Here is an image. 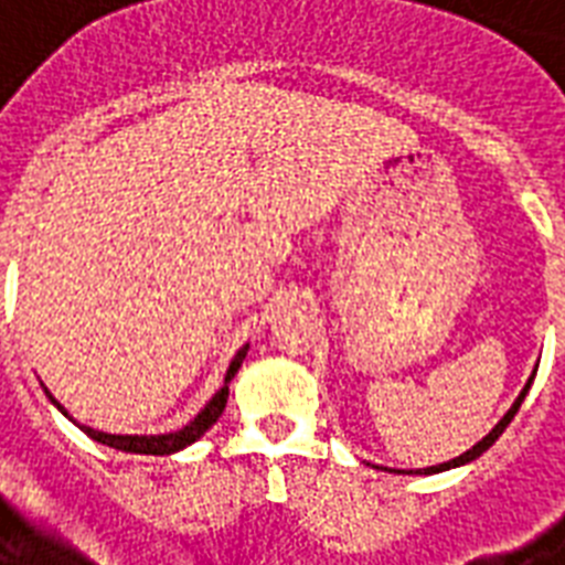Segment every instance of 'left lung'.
Returning a JSON list of instances; mask_svg holds the SVG:
<instances>
[{
  "label": "left lung",
  "mask_w": 565,
  "mask_h": 565,
  "mask_svg": "<svg viewBox=\"0 0 565 565\" xmlns=\"http://www.w3.org/2000/svg\"><path fill=\"white\" fill-rule=\"evenodd\" d=\"M531 384H534V375L527 377L525 390H522V393H519V398H516V402H513V407H510V411L504 413V416H501V422H499V425H495V428H492L490 434H487V437L481 439V443H475V446L469 448V451H463V455H460V457H455V460H448V463L428 466V469H419V472H425V475H434V472H446V469H455V466H466V463H472V460H478V457H481L483 451H487V448H490L492 443H495V439L501 437V434H504V428H508L510 422H513V416H516V411H519V407H522V402H525V395H527V390H531Z\"/></svg>",
  "instance_id": "1"
}]
</instances>
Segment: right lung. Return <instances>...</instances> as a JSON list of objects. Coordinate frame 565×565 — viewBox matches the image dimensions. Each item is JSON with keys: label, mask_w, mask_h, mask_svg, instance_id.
Listing matches in <instances>:
<instances>
[{"label": "right lung", "mask_w": 565, "mask_h": 565, "mask_svg": "<svg viewBox=\"0 0 565 565\" xmlns=\"http://www.w3.org/2000/svg\"><path fill=\"white\" fill-rule=\"evenodd\" d=\"M246 352H248V345H243V349L234 354V361H231L228 372H225V384L220 386V393L213 395L211 402L204 404V411L181 430H170V434H149V437H146V434H105V430L87 428V425H78V428H82L90 439L102 443V446L119 448V451H131V455H175V451H181V448H188L190 443H195V439L202 437L204 430L211 428L213 422L220 419L222 411H225V402H228L231 377L237 375L239 363L246 361ZM49 398H52V395H49ZM52 404H55L57 411L66 416V411L55 402V398H52Z\"/></svg>", "instance_id": "1"}]
</instances>
